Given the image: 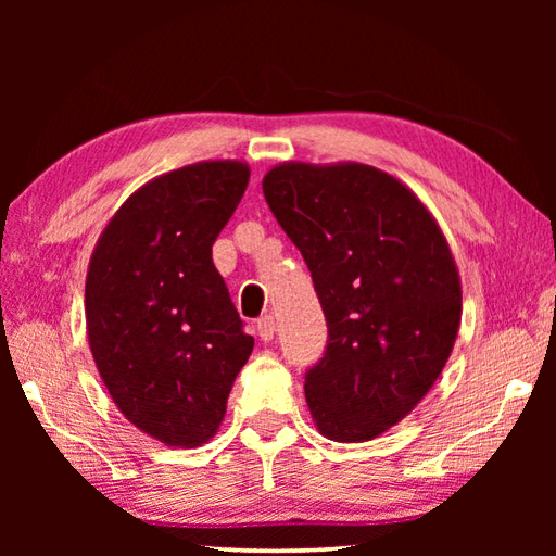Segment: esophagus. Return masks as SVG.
I'll use <instances>...</instances> for the list:
<instances>
[{"label": "esophagus", "mask_w": 556, "mask_h": 556, "mask_svg": "<svg viewBox=\"0 0 556 556\" xmlns=\"http://www.w3.org/2000/svg\"><path fill=\"white\" fill-rule=\"evenodd\" d=\"M275 332H277L275 317H271V315L260 317V320H257V337L263 341H271V339H275Z\"/></svg>", "instance_id": "1"}]
</instances>
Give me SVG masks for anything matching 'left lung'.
<instances>
[{"label": "left lung", "mask_w": 556, "mask_h": 556, "mask_svg": "<svg viewBox=\"0 0 556 556\" xmlns=\"http://www.w3.org/2000/svg\"><path fill=\"white\" fill-rule=\"evenodd\" d=\"M271 215L313 275L329 339L305 372L327 440L368 442L420 404L460 325V277L440 224L394 176L358 162H285Z\"/></svg>", "instance_id": "left-lung-1"}]
</instances>
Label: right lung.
Returning <instances> with one entry per match:
<instances>
[{
	"mask_svg": "<svg viewBox=\"0 0 556 556\" xmlns=\"http://www.w3.org/2000/svg\"><path fill=\"white\" fill-rule=\"evenodd\" d=\"M248 179L239 160L162 174L114 212L90 257L86 327L98 372L126 420L167 446L217 434L253 351L212 263Z\"/></svg>",
	"mask_w": 556,
	"mask_h": 556,
	"instance_id": "add662e5",
	"label": "right lung"
}]
</instances>
